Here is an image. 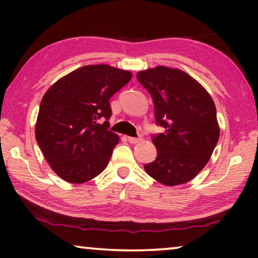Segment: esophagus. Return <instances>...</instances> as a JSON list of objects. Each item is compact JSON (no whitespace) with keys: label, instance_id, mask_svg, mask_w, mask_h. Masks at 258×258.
I'll return each instance as SVG.
<instances>
[{"label":"esophagus","instance_id":"esophagus-1","mask_svg":"<svg viewBox=\"0 0 258 258\" xmlns=\"http://www.w3.org/2000/svg\"><path fill=\"white\" fill-rule=\"evenodd\" d=\"M128 141H129V143H132V144H136V143H139V142H141V141H142V137H128Z\"/></svg>","mask_w":258,"mask_h":258}]
</instances>
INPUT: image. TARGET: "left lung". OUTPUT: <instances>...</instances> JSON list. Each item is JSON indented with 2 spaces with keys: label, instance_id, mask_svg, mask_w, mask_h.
<instances>
[{
  "label": "left lung",
  "instance_id": "1",
  "mask_svg": "<svg viewBox=\"0 0 258 258\" xmlns=\"http://www.w3.org/2000/svg\"><path fill=\"white\" fill-rule=\"evenodd\" d=\"M136 76L153 97L157 124L165 129L153 137L157 157L144 170L164 185L185 184L206 167L220 139L213 98L183 70L160 66Z\"/></svg>",
  "mask_w": 258,
  "mask_h": 258
}]
</instances>
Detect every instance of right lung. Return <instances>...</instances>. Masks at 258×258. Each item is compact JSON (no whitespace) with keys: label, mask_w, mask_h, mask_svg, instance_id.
I'll list each match as a JSON object with an SVG mask.
<instances>
[{"label":"right lung","mask_w":258,"mask_h":258,"mask_svg":"<svg viewBox=\"0 0 258 258\" xmlns=\"http://www.w3.org/2000/svg\"><path fill=\"white\" fill-rule=\"evenodd\" d=\"M129 70L84 66L52 84L42 97L35 137L45 161L66 182L81 184L107 168L117 134L108 130L109 100L132 80ZM103 118L106 121L101 123Z\"/></svg>","instance_id":"right-lung-1"}]
</instances>
